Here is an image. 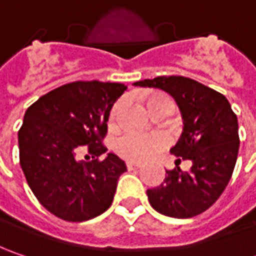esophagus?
<instances>
[{
    "label": "esophagus",
    "instance_id": "1",
    "mask_svg": "<svg viewBox=\"0 0 256 256\" xmlns=\"http://www.w3.org/2000/svg\"><path fill=\"white\" fill-rule=\"evenodd\" d=\"M126 166H128V170H140V168H141V164L126 162Z\"/></svg>",
    "mask_w": 256,
    "mask_h": 256
}]
</instances>
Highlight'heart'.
I'll list each match as a JSON object with an SVG mask.
<instances>
[{
    "instance_id": "obj_1",
    "label": "heart",
    "mask_w": 256,
    "mask_h": 256,
    "mask_svg": "<svg viewBox=\"0 0 256 256\" xmlns=\"http://www.w3.org/2000/svg\"><path fill=\"white\" fill-rule=\"evenodd\" d=\"M168 102L172 101L165 95H156L148 101V108L151 110L156 104ZM174 105V104H172ZM120 110V102L115 104L111 112V121L116 118V114ZM165 136L160 132H136V131H128L122 134L115 144V150L121 156L130 161H145L151 158L154 154L165 146Z\"/></svg>"
}]
</instances>
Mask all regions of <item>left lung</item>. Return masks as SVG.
<instances>
[{
	"mask_svg": "<svg viewBox=\"0 0 256 256\" xmlns=\"http://www.w3.org/2000/svg\"><path fill=\"white\" fill-rule=\"evenodd\" d=\"M168 92L181 111L182 134L171 154L192 162L190 171L168 170L164 182L146 195L154 210L171 218H192L221 196L235 168L240 135L238 118L228 100L186 76H156L134 82Z\"/></svg>",
	"mask_w": 256,
	"mask_h": 256,
	"instance_id": "left-lung-1",
	"label": "left lung"
}]
</instances>
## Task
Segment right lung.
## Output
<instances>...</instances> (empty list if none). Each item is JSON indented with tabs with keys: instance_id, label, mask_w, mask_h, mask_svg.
<instances>
[{
	"instance_id": "right-lung-1",
	"label": "right lung",
	"mask_w": 256,
	"mask_h": 256,
	"mask_svg": "<svg viewBox=\"0 0 256 256\" xmlns=\"http://www.w3.org/2000/svg\"><path fill=\"white\" fill-rule=\"evenodd\" d=\"M125 90L120 82L76 81L45 94L25 111L20 164L36 200L55 216L82 222L111 206L126 165L112 152L100 156L106 152L102 140L111 108ZM81 152L93 161L80 160Z\"/></svg>"
}]
</instances>
